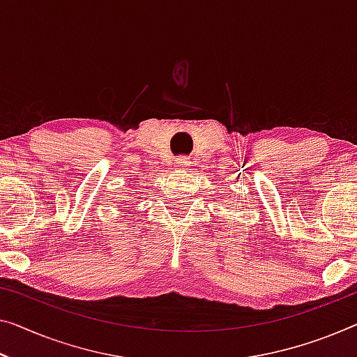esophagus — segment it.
Masks as SVG:
<instances>
[{
	"label": "esophagus",
	"mask_w": 357,
	"mask_h": 357,
	"mask_svg": "<svg viewBox=\"0 0 357 357\" xmlns=\"http://www.w3.org/2000/svg\"><path fill=\"white\" fill-rule=\"evenodd\" d=\"M176 163H178V167H181V168H188V167H190V160H189L188 157H178Z\"/></svg>",
	"instance_id": "1"
}]
</instances>
